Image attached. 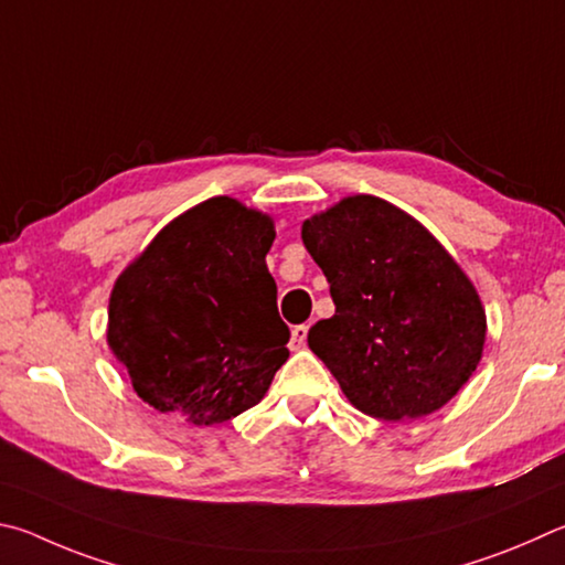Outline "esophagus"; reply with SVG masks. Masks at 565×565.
Returning <instances> with one entry per match:
<instances>
[{"label": "esophagus", "mask_w": 565, "mask_h": 565, "mask_svg": "<svg viewBox=\"0 0 565 565\" xmlns=\"http://www.w3.org/2000/svg\"><path fill=\"white\" fill-rule=\"evenodd\" d=\"M308 324H298V328H292L290 334V350H302L305 348V340H308Z\"/></svg>", "instance_id": "1"}]
</instances>
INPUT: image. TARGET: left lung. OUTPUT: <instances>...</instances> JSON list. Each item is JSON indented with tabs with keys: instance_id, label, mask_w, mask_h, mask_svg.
<instances>
[{
	"instance_id": "8db88e82",
	"label": "left lung",
	"mask_w": 565,
	"mask_h": 565,
	"mask_svg": "<svg viewBox=\"0 0 565 565\" xmlns=\"http://www.w3.org/2000/svg\"><path fill=\"white\" fill-rule=\"evenodd\" d=\"M334 315L308 334L354 407L384 422L441 409L477 370L487 315L427 227L382 198L350 195L302 223Z\"/></svg>"
}]
</instances>
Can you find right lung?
<instances>
[{"label":"right lung","mask_w":565,"mask_h":565,"mask_svg":"<svg viewBox=\"0 0 565 565\" xmlns=\"http://www.w3.org/2000/svg\"><path fill=\"white\" fill-rule=\"evenodd\" d=\"M273 241L270 217L211 198L168 223L118 277L108 348L153 409L211 427L265 397L290 358L265 265Z\"/></svg>","instance_id":"right-lung-1"}]
</instances>
